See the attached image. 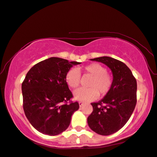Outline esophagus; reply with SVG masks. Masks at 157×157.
Masks as SVG:
<instances>
[{
	"instance_id": "1",
	"label": "esophagus",
	"mask_w": 157,
	"mask_h": 157,
	"mask_svg": "<svg viewBox=\"0 0 157 157\" xmlns=\"http://www.w3.org/2000/svg\"><path fill=\"white\" fill-rule=\"evenodd\" d=\"M78 104H79V106L80 107H81V106H83V105H84V103L83 102H82V101H79V103H78Z\"/></svg>"
}]
</instances>
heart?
<instances>
[{
    "label": "heart",
    "mask_w": 157,
    "mask_h": 157,
    "mask_svg": "<svg viewBox=\"0 0 157 157\" xmlns=\"http://www.w3.org/2000/svg\"><path fill=\"white\" fill-rule=\"evenodd\" d=\"M84 72L91 76L88 89H79L74 91V96L76 100L83 102L91 101L100 96H105L109 92L113 84V77L107 72L106 68L99 63H94L83 68ZM66 81L72 89H76L80 84L81 75L78 71L72 68L66 74Z\"/></svg>",
    "instance_id": "1"
}]
</instances>
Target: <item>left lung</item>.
I'll return each mask as SVG.
<instances>
[{"instance_id": "left-lung-1", "label": "left lung", "mask_w": 157, "mask_h": 157, "mask_svg": "<svg viewBox=\"0 0 157 157\" xmlns=\"http://www.w3.org/2000/svg\"><path fill=\"white\" fill-rule=\"evenodd\" d=\"M91 60L104 63L113 74L111 90L99 101L91 103L93 111L87 119L91 130L108 136L121 129L130 119L136 104V80L128 66L119 60L109 56Z\"/></svg>"}]
</instances>
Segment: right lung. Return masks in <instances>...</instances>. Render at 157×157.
Here are the masks:
<instances>
[{"label":"right lung","instance_id":"add662e5","mask_svg":"<svg viewBox=\"0 0 157 157\" xmlns=\"http://www.w3.org/2000/svg\"><path fill=\"white\" fill-rule=\"evenodd\" d=\"M81 63L51 57L36 63L22 83L23 107L25 117L36 130L56 136L69 126L71 116L79 109L73 102L66 74Z\"/></svg>","mask_w":157,"mask_h":157}]
</instances>
